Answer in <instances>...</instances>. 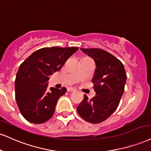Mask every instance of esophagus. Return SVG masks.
Here are the masks:
<instances>
[{
	"label": "esophagus",
	"instance_id": "34e87169",
	"mask_svg": "<svg viewBox=\"0 0 151 151\" xmlns=\"http://www.w3.org/2000/svg\"><path fill=\"white\" fill-rule=\"evenodd\" d=\"M67 90H68V91H69V92L75 91H76L74 88H72V87H68V88H67Z\"/></svg>",
	"mask_w": 151,
	"mask_h": 151
}]
</instances>
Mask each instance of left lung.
Masks as SVG:
<instances>
[{
	"mask_svg": "<svg viewBox=\"0 0 151 151\" xmlns=\"http://www.w3.org/2000/svg\"><path fill=\"white\" fill-rule=\"evenodd\" d=\"M80 49L95 61L92 82L96 95L91 100L84 95L77 110L84 120L98 124L108 119L117 108L124 93L127 74L122 62L110 52L99 48Z\"/></svg>",
	"mask_w": 151,
	"mask_h": 151,
	"instance_id": "left-lung-1",
	"label": "left lung"
}]
</instances>
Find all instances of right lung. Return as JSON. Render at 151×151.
Masks as SVG:
<instances>
[{"label":"right lung","instance_id":"add662e5","mask_svg":"<svg viewBox=\"0 0 151 151\" xmlns=\"http://www.w3.org/2000/svg\"><path fill=\"white\" fill-rule=\"evenodd\" d=\"M78 49L77 47L41 48L20 65L14 81L15 99L19 111L27 121L41 124L53 115L58 99L66 93L67 88L52 87L48 91V76L60 70Z\"/></svg>","mask_w":151,"mask_h":151}]
</instances>
